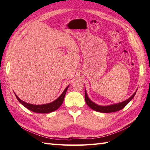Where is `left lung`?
<instances>
[{
    "mask_svg": "<svg viewBox=\"0 0 150 150\" xmlns=\"http://www.w3.org/2000/svg\"><path fill=\"white\" fill-rule=\"evenodd\" d=\"M136 91L135 92L132 97H130L128 99H127L125 101H123L122 103H117L115 104H112L110 105V106H99V105H97L93 103L90 98H88V95L86 91L85 90V100L86 103L88 104V106L91 108L92 110H93L96 111H98V112L101 113H111V112H115V111H119L120 110L123 109V108L125 107L127 104H128L130 101H131L133 98L134 97L136 93Z\"/></svg>",
    "mask_w": 150,
    "mask_h": 150,
    "instance_id": "obj_1",
    "label": "left lung"
}]
</instances>
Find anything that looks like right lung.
<instances>
[{"label": "right lung", "instance_id": "1", "mask_svg": "<svg viewBox=\"0 0 150 150\" xmlns=\"http://www.w3.org/2000/svg\"><path fill=\"white\" fill-rule=\"evenodd\" d=\"M68 86H67L64 90V91L62 92V93L60 95V96L55 100H54L53 102H52V103H49V104H42V105H33V104L26 103H25L24 101H22V100H21L20 98L18 97L17 95L16 94L15 95L16 97H17V100L19 101V103L23 105L24 107H26L27 109L32 111L33 112H35V113H50V112H52V111H55L56 110L58 109L60 106H61L64 101V98L65 95L67 91V90H68Z\"/></svg>", "mask_w": 150, "mask_h": 150}]
</instances>
